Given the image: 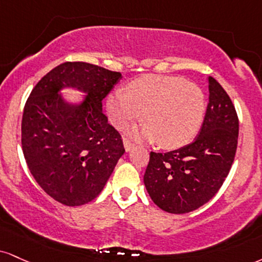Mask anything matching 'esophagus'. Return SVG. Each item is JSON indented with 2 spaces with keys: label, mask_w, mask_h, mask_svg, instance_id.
Instances as JSON below:
<instances>
[{
  "label": "esophagus",
  "mask_w": 262,
  "mask_h": 262,
  "mask_svg": "<svg viewBox=\"0 0 262 262\" xmlns=\"http://www.w3.org/2000/svg\"><path fill=\"white\" fill-rule=\"evenodd\" d=\"M123 144H124V149H125V151H127V152H129V151H132L134 149V144L130 143V141H129L128 139L123 140Z\"/></svg>",
  "instance_id": "34e87169"
}]
</instances>
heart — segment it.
Wrapping results in <instances>:
<instances>
[{
	"instance_id": "obj_1",
	"label": "heart",
	"mask_w": 262,
	"mask_h": 262,
	"mask_svg": "<svg viewBox=\"0 0 262 262\" xmlns=\"http://www.w3.org/2000/svg\"><path fill=\"white\" fill-rule=\"evenodd\" d=\"M110 121L118 129L143 118L146 122L132 135L177 149L196 135L204 121V91L179 75L145 74L115 90L106 101Z\"/></svg>"
}]
</instances>
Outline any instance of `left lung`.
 Here are the masks:
<instances>
[{
	"label": "left lung",
	"instance_id": "left-lung-1",
	"mask_svg": "<svg viewBox=\"0 0 262 262\" xmlns=\"http://www.w3.org/2000/svg\"><path fill=\"white\" fill-rule=\"evenodd\" d=\"M204 123L193 143L169 152H150L144 174L160 209L187 213L212 199L228 176L238 144V116L228 94L212 77Z\"/></svg>",
	"mask_w": 262,
	"mask_h": 262
}]
</instances>
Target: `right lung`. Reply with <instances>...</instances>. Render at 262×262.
Masks as SVG:
<instances>
[{
    "instance_id": "right-lung-1",
    "label": "right lung",
    "mask_w": 262,
    "mask_h": 262,
    "mask_svg": "<svg viewBox=\"0 0 262 262\" xmlns=\"http://www.w3.org/2000/svg\"><path fill=\"white\" fill-rule=\"evenodd\" d=\"M121 79L119 72L66 62L31 91L21 119V147L37 184L58 203L80 206L95 199L124 154L121 135L102 112V100ZM63 89L85 95L72 103Z\"/></svg>"
}]
</instances>
